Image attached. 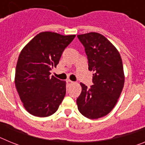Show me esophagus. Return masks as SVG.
<instances>
[{"label": "esophagus", "mask_w": 145, "mask_h": 145, "mask_svg": "<svg viewBox=\"0 0 145 145\" xmlns=\"http://www.w3.org/2000/svg\"><path fill=\"white\" fill-rule=\"evenodd\" d=\"M67 84H68V85H71V84H74V82L71 81V80H67Z\"/></svg>", "instance_id": "34e87169"}]
</instances>
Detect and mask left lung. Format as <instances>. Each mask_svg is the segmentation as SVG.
<instances>
[{
    "label": "left lung",
    "instance_id": "8db88e82",
    "mask_svg": "<svg viewBox=\"0 0 145 145\" xmlns=\"http://www.w3.org/2000/svg\"><path fill=\"white\" fill-rule=\"evenodd\" d=\"M78 38L85 48L88 70L94 73L90 88L80 83L82 91L77 105L85 117L99 118L111 112L122 92L125 80L122 59L117 48L99 33L78 35Z\"/></svg>",
    "mask_w": 145,
    "mask_h": 145
}]
</instances>
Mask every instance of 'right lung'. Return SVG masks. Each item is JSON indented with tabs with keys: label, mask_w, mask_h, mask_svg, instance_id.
<instances>
[{
	"label": "right lung",
	"mask_w": 145,
	"mask_h": 145,
	"mask_svg": "<svg viewBox=\"0 0 145 145\" xmlns=\"http://www.w3.org/2000/svg\"><path fill=\"white\" fill-rule=\"evenodd\" d=\"M75 35L42 32L22 50L15 72V86L23 106L37 117H48L58 110L66 93V82L50 71Z\"/></svg>",
	"instance_id": "add662e5"
}]
</instances>
